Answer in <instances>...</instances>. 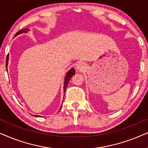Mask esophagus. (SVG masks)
<instances>
[{
	"label": "esophagus",
	"mask_w": 148,
	"mask_h": 148,
	"mask_svg": "<svg viewBox=\"0 0 148 148\" xmlns=\"http://www.w3.org/2000/svg\"><path fill=\"white\" fill-rule=\"evenodd\" d=\"M85 68V66H84V64H82V63H79V64H77V66H76V69L79 71H83Z\"/></svg>",
	"instance_id": "esophagus-1"
}]
</instances>
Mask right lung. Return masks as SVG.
Masks as SVG:
<instances>
[{"label": "right lung", "mask_w": 148, "mask_h": 148, "mask_svg": "<svg viewBox=\"0 0 148 148\" xmlns=\"http://www.w3.org/2000/svg\"><path fill=\"white\" fill-rule=\"evenodd\" d=\"M29 31V29L28 28H25V29H20L19 32H17L16 34H15L14 37H16L17 35L19 34H23V33H27V32ZM9 54L7 55V59H6V69H7V66H8V62H9ZM75 74V70H74V68H71L70 70L68 71L66 74V76H65V80H64V94L65 95V92H66V87L68 85V83H69V80H70V78L72 77ZM62 106H61L60 108V110L61 108H62ZM34 116L36 117H42L41 116H37V115H33Z\"/></svg>", "instance_id": "1"}]
</instances>
